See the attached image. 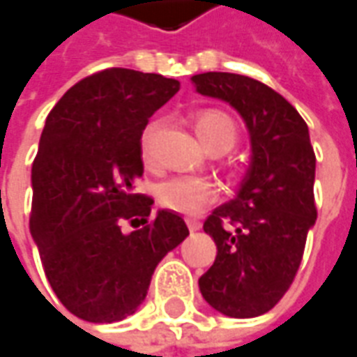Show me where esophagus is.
Masks as SVG:
<instances>
[{
	"mask_svg": "<svg viewBox=\"0 0 357 357\" xmlns=\"http://www.w3.org/2000/svg\"><path fill=\"white\" fill-rule=\"evenodd\" d=\"M185 223H188L190 231H199V229H202V223H199L197 219H185Z\"/></svg>",
	"mask_w": 357,
	"mask_h": 357,
	"instance_id": "34e87169",
	"label": "esophagus"
}]
</instances>
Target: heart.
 I'll return each mask as SVG.
<instances>
[{
    "label": "heart",
    "mask_w": 357,
    "mask_h": 357,
    "mask_svg": "<svg viewBox=\"0 0 357 357\" xmlns=\"http://www.w3.org/2000/svg\"><path fill=\"white\" fill-rule=\"evenodd\" d=\"M193 128L197 138L211 154H225L239 140L237 122L227 112L217 108L197 110L193 114ZM155 134H158V122L148 124L142 132L140 158L146 166H154ZM155 195L158 202L166 209L183 215H197L217 202L219 191L215 183L209 179L195 178V176H174L158 183Z\"/></svg>",
    "instance_id": "1"
}]
</instances>
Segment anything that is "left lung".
<instances>
[{
  "mask_svg": "<svg viewBox=\"0 0 357 357\" xmlns=\"http://www.w3.org/2000/svg\"><path fill=\"white\" fill-rule=\"evenodd\" d=\"M191 82L199 94L225 100L239 112L252 150L237 197L203 223L217 257L199 278V290L217 312L261 316L290 289L318 215L308 126L284 96L251 77L203 73Z\"/></svg>",
  "mask_w": 357,
  "mask_h": 357,
  "instance_id": "obj_1",
  "label": "left lung"
}]
</instances>
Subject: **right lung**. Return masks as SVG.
I'll return each mask as SVG.
<instances>
[{"instance_id":"1","label":"right lung","mask_w":357,"mask_h":357,"mask_svg":"<svg viewBox=\"0 0 357 357\" xmlns=\"http://www.w3.org/2000/svg\"><path fill=\"white\" fill-rule=\"evenodd\" d=\"M178 91V80L155 73L105 68L70 86L47 116L29 229L56 298L80 320L136 312L158 263L190 235L176 211L150 217L154 199L134 190L142 132ZM124 222L137 229L124 234Z\"/></svg>"}]
</instances>
